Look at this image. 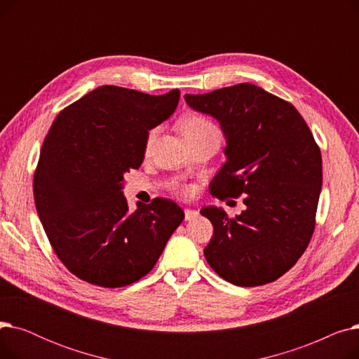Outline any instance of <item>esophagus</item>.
I'll list each match as a JSON object with an SVG mask.
<instances>
[{
	"mask_svg": "<svg viewBox=\"0 0 359 359\" xmlns=\"http://www.w3.org/2000/svg\"><path fill=\"white\" fill-rule=\"evenodd\" d=\"M198 215H199V211H196V210H191V208H186V210H184V219H186V221H192V219H195Z\"/></svg>",
	"mask_w": 359,
	"mask_h": 359,
	"instance_id": "1",
	"label": "esophagus"
}]
</instances>
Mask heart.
Segmentation results:
<instances>
[{"mask_svg":"<svg viewBox=\"0 0 359 359\" xmlns=\"http://www.w3.org/2000/svg\"><path fill=\"white\" fill-rule=\"evenodd\" d=\"M182 130H183L186 140H192V138L208 135V134H219L218 128L210 119H206L201 115H192V116H187L186 119H183ZM156 135H157L156 129H153L148 134L147 141H145L147 151H149L151 147H153V144L156 141Z\"/></svg>","mask_w":359,"mask_h":359,"instance_id":"obj_1","label":"heart"}]
</instances>
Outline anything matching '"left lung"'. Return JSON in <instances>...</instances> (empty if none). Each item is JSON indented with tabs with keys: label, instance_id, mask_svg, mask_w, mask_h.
<instances>
[{
	"label": "left lung",
	"instance_id": "8db88e82",
	"mask_svg": "<svg viewBox=\"0 0 359 359\" xmlns=\"http://www.w3.org/2000/svg\"><path fill=\"white\" fill-rule=\"evenodd\" d=\"M184 100L215 118L227 140L211 195H244L246 205L234 218L217 206L201 210L214 225L205 259L234 285L269 284L295 265L313 236L323 182L320 148L291 103L255 84L184 94Z\"/></svg>",
	"mask_w": 359,
	"mask_h": 359
}]
</instances>
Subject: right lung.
I'll return each instance as SVG.
<instances>
[{
    "instance_id": "add662e5",
    "label": "right lung",
    "mask_w": 359,
    "mask_h": 359,
    "mask_svg": "<svg viewBox=\"0 0 359 359\" xmlns=\"http://www.w3.org/2000/svg\"><path fill=\"white\" fill-rule=\"evenodd\" d=\"M180 91L151 96L102 86L65 107L43 141L33 179L37 215L67 269L93 285L119 288L154 268L184 218L157 198L129 212L123 176L138 168L148 130L173 115Z\"/></svg>"
}]
</instances>
